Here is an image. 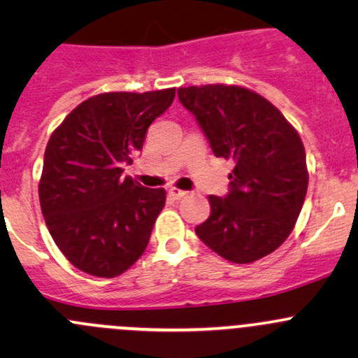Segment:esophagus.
Listing matches in <instances>:
<instances>
[{
	"mask_svg": "<svg viewBox=\"0 0 358 358\" xmlns=\"http://www.w3.org/2000/svg\"><path fill=\"white\" fill-rule=\"evenodd\" d=\"M168 194L171 199H182V197L187 196L185 190H180V189H176V187H171V189L168 190Z\"/></svg>",
	"mask_w": 358,
	"mask_h": 358,
	"instance_id": "1",
	"label": "esophagus"
}]
</instances>
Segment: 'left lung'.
<instances>
[{"label": "left lung", "instance_id": "1", "mask_svg": "<svg viewBox=\"0 0 358 358\" xmlns=\"http://www.w3.org/2000/svg\"><path fill=\"white\" fill-rule=\"evenodd\" d=\"M216 157L236 162L227 197L209 196L211 215L196 227L209 249L252 263L289 237L308 189L305 147L275 106L234 85L178 88Z\"/></svg>", "mask_w": 358, "mask_h": 358}]
</instances>
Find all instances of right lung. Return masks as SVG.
<instances>
[{
    "instance_id": "1",
    "label": "right lung",
    "mask_w": 358,
    "mask_h": 358,
    "mask_svg": "<svg viewBox=\"0 0 358 358\" xmlns=\"http://www.w3.org/2000/svg\"><path fill=\"white\" fill-rule=\"evenodd\" d=\"M175 88L100 93L79 103L52 133L39 180L46 227L81 272L121 275L145 251L166 190L147 189L122 166L142 150Z\"/></svg>"
}]
</instances>
